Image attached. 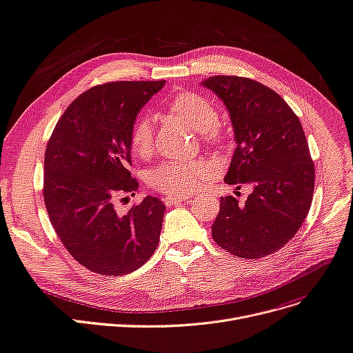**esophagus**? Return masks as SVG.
<instances>
[{
  "label": "esophagus",
  "instance_id": "34e87169",
  "mask_svg": "<svg viewBox=\"0 0 353 353\" xmlns=\"http://www.w3.org/2000/svg\"><path fill=\"white\" fill-rule=\"evenodd\" d=\"M188 199V196H179V194H172V196H165L163 201H164V203L167 205V206H173V205H176V203H180V202H183V201H186Z\"/></svg>",
  "mask_w": 353,
  "mask_h": 353
}]
</instances>
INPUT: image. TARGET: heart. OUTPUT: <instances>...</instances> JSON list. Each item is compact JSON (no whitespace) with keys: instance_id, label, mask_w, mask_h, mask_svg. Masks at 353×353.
<instances>
[{"instance_id":"heart-1","label":"heart","mask_w":353,"mask_h":353,"mask_svg":"<svg viewBox=\"0 0 353 353\" xmlns=\"http://www.w3.org/2000/svg\"><path fill=\"white\" fill-rule=\"evenodd\" d=\"M170 108L181 119H185L190 128L206 139L216 140L219 114L214 105L202 95L181 94L174 98ZM156 119L150 114H143L135 119L130 134L132 151L140 157H148L154 147ZM210 176V165L202 160H167L159 167L152 168L148 174L150 185L167 194H190L199 183Z\"/></svg>"}]
</instances>
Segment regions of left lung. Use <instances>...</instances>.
I'll use <instances>...</instances> for the list:
<instances>
[{"instance_id":"1","label":"left lung","mask_w":353,"mask_h":353,"mask_svg":"<svg viewBox=\"0 0 353 353\" xmlns=\"http://www.w3.org/2000/svg\"><path fill=\"white\" fill-rule=\"evenodd\" d=\"M201 85L231 118L236 148L223 181L252 189L245 203L221 197L212 236L241 258L277 252L297 234L313 199L314 164L300 121L277 92L252 79L210 76Z\"/></svg>"}]
</instances>
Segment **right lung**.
I'll return each instance as SVG.
<instances>
[{"instance_id":"add662e5","label":"right lung","mask_w":353,"mask_h":353,"mask_svg":"<svg viewBox=\"0 0 353 353\" xmlns=\"http://www.w3.org/2000/svg\"><path fill=\"white\" fill-rule=\"evenodd\" d=\"M112 82L76 98L60 117L44 154V203L69 254L85 268L124 275L154 254L165 206L145 196L127 213L115 199L135 192L130 134L137 115L164 86Z\"/></svg>"}]
</instances>
